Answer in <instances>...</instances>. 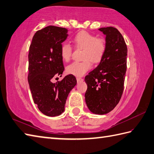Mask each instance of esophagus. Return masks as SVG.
I'll use <instances>...</instances> for the list:
<instances>
[{
    "instance_id": "obj_1",
    "label": "esophagus",
    "mask_w": 154,
    "mask_h": 154,
    "mask_svg": "<svg viewBox=\"0 0 154 154\" xmlns=\"http://www.w3.org/2000/svg\"><path fill=\"white\" fill-rule=\"evenodd\" d=\"M83 79H82V78L81 77H77V83H79V82H81V81H83Z\"/></svg>"
}]
</instances>
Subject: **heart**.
<instances>
[{
  "label": "heart",
  "mask_w": 154,
  "mask_h": 154,
  "mask_svg": "<svg viewBox=\"0 0 154 154\" xmlns=\"http://www.w3.org/2000/svg\"><path fill=\"white\" fill-rule=\"evenodd\" d=\"M73 41L77 47L83 49V61H75L66 69L69 74L81 77L91 67V63L89 60L97 63L103 57L106 49V45L103 38H97L95 35L87 31H82L75 35ZM72 47L68 43H63L61 48V58L65 61H68L71 58ZM90 59L89 60L88 59Z\"/></svg>",
  "instance_id": "heart-1"
}]
</instances>
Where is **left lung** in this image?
Segmentation results:
<instances>
[{
	"instance_id": "left-lung-1",
	"label": "left lung",
	"mask_w": 154,
	"mask_h": 154,
	"mask_svg": "<svg viewBox=\"0 0 154 154\" xmlns=\"http://www.w3.org/2000/svg\"><path fill=\"white\" fill-rule=\"evenodd\" d=\"M105 35L106 49L98 66L85 78L87 106L91 113L104 115L118 104L124 87L128 49L123 36L112 26L99 29Z\"/></svg>"
}]
</instances>
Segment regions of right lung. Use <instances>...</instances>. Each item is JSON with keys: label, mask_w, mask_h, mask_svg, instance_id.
I'll use <instances>...</instances> for the list:
<instances>
[{"label": "right lung", "mask_w": 154, "mask_h": 154, "mask_svg": "<svg viewBox=\"0 0 154 154\" xmlns=\"http://www.w3.org/2000/svg\"><path fill=\"white\" fill-rule=\"evenodd\" d=\"M68 30L48 26L35 32L29 47L28 81L34 103L45 116H58L64 111L69 93L76 85L73 75L53 83L64 71L61 56L62 43L68 37Z\"/></svg>", "instance_id": "add662e5"}]
</instances>
